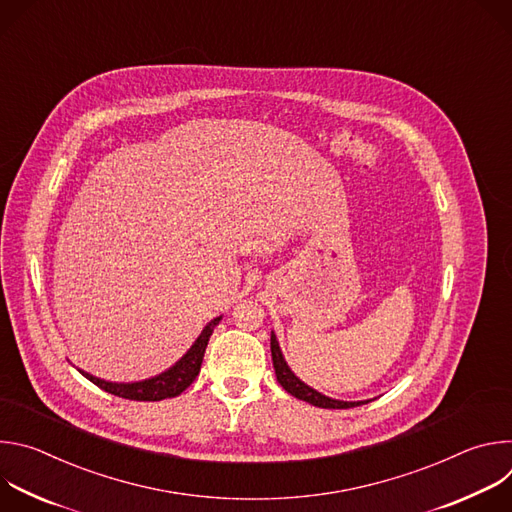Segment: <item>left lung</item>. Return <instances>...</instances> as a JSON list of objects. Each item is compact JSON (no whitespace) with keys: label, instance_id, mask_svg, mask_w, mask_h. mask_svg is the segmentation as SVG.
Returning <instances> with one entry per match:
<instances>
[{"label":"left lung","instance_id":"obj_1","mask_svg":"<svg viewBox=\"0 0 512 512\" xmlns=\"http://www.w3.org/2000/svg\"><path fill=\"white\" fill-rule=\"evenodd\" d=\"M271 358H273V369H275V377H277V383L289 393L294 395L296 399H302L314 407H322V409H350V407H356V405H364L369 401H338V399H330L322 393H318L316 389L308 387L304 381H300L294 373H291V369L287 367V362L281 354V348H279V342L275 338V334L271 332Z\"/></svg>","mask_w":512,"mask_h":512}]
</instances>
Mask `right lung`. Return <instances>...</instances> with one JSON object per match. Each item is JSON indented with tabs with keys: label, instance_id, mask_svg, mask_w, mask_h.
<instances>
[{
	"label": "right lung",
	"instance_id": "add662e5",
	"mask_svg": "<svg viewBox=\"0 0 512 512\" xmlns=\"http://www.w3.org/2000/svg\"><path fill=\"white\" fill-rule=\"evenodd\" d=\"M218 322H221V318L210 320L204 326V330L200 332V336L196 338V342L190 346V350L174 364V367H170L166 373H162L158 377L137 381V383H109V381L97 379L85 371H81V375L87 377L91 383H95L99 389H103L111 395L123 397V399H131V401H162V399L178 397L198 377L208 338Z\"/></svg>",
	"mask_w": 512,
	"mask_h": 512
}]
</instances>
